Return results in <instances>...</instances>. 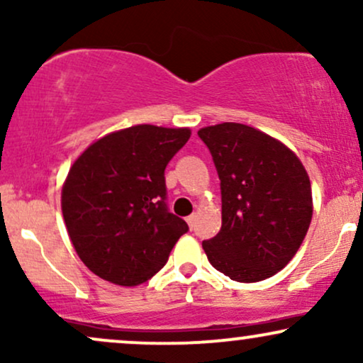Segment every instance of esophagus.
I'll use <instances>...</instances> for the list:
<instances>
[{
  "label": "esophagus",
  "instance_id": "esophagus-1",
  "mask_svg": "<svg viewBox=\"0 0 363 363\" xmlns=\"http://www.w3.org/2000/svg\"><path fill=\"white\" fill-rule=\"evenodd\" d=\"M186 222H187V225H189V228H193V227H194V222H196V215L193 213V215L187 216Z\"/></svg>",
  "mask_w": 363,
  "mask_h": 363
}]
</instances>
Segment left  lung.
Here are the masks:
<instances>
[{
    "instance_id": "obj_1",
    "label": "left lung",
    "mask_w": 363,
    "mask_h": 363,
    "mask_svg": "<svg viewBox=\"0 0 363 363\" xmlns=\"http://www.w3.org/2000/svg\"><path fill=\"white\" fill-rule=\"evenodd\" d=\"M222 187V228L203 240L215 269L240 283L281 272L306 239L312 189L301 158L259 129L240 123L201 128Z\"/></svg>"
}]
</instances>
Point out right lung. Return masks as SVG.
<instances>
[{
	"mask_svg": "<svg viewBox=\"0 0 363 363\" xmlns=\"http://www.w3.org/2000/svg\"><path fill=\"white\" fill-rule=\"evenodd\" d=\"M189 136V128L136 124L94 141L69 167L62 218L83 264L102 280L145 283L187 232L165 205L164 170Z\"/></svg>",
	"mask_w": 363,
	"mask_h": 363,
	"instance_id": "right-lung-1",
	"label": "right lung"
}]
</instances>
